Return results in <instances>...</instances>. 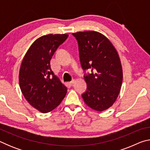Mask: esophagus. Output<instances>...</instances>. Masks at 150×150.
<instances>
[{
    "mask_svg": "<svg viewBox=\"0 0 150 150\" xmlns=\"http://www.w3.org/2000/svg\"><path fill=\"white\" fill-rule=\"evenodd\" d=\"M75 80H73V81H71V82H69V84H70L71 85H72L74 84V83H75Z\"/></svg>",
    "mask_w": 150,
    "mask_h": 150,
    "instance_id": "obj_1",
    "label": "esophagus"
}]
</instances>
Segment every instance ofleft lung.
Listing matches in <instances>:
<instances>
[{"instance_id": "1", "label": "left lung", "mask_w": 150, "mask_h": 150, "mask_svg": "<svg viewBox=\"0 0 150 150\" xmlns=\"http://www.w3.org/2000/svg\"><path fill=\"white\" fill-rule=\"evenodd\" d=\"M73 35L77 40L83 69L92 71L85 77L87 90L82 97L91 108L105 110L117 99L122 83V67L117 51L98 32H78Z\"/></svg>"}]
</instances>
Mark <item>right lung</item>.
Wrapping results in <instances>:
<instances>
[{"label": "right lung", "instance_id": "1", "mask_svg": "<svg viewBox=\"0 0 150 150\" xmlns=\"http://www.w3.org/2000/svg\"><path fill=\"white\" fill-rule=\"evenodd\" d=\"M68 34H47L35 40L25 54L20 65L19 85L30 105L47 113L60 105L67 88L55 75L50 61Z\"/></svg>", "mask_w": 150, "mask_h": 150}]
</instances>
